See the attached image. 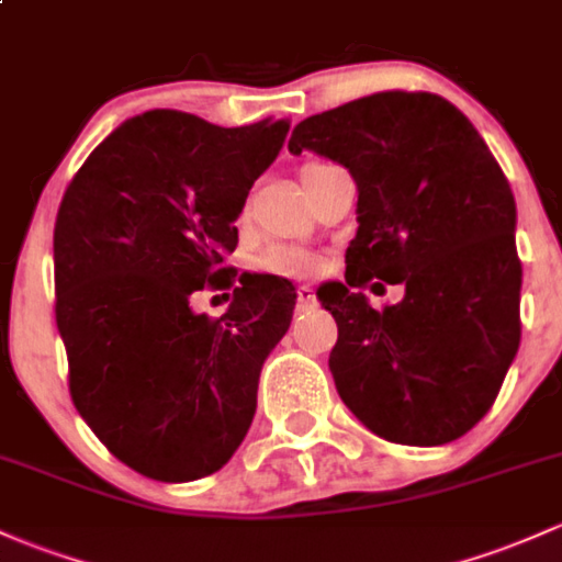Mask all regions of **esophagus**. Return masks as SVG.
Returning <instances> with one entry per match:
<instances>
[{"mask_svg": "<svg viewBox=\"0 0 562 562\" xmlns=\"http://www.w3.org/2000/svg\"><path fill=\"white\" fill-rule=\"evenodd\" d=\"M318 305L316 292L311 286H300L297 289V311H313Z\"/></svg>", "mask_w": 562, "mask_h": 562, "instance_id": "obj_1", "label": "esophagus"}]
</instances>
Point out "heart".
I'll return each instance as SVG.
<instances>
[{
    "instance_id": "heart-1",
    "label": "heart",
    "mask_w": 562,
    "mask_h": 562,
    "mask_svg": "<svg viewBox=\"0 0 562 562\" xmlns=\"http://www.w3.org/2000/svg\"><path fill=\"white\" fill-rule=\"evenodd\" d=\"M313 166V162H311ZM262 270L273 276H286V279H303V276H311L316 270L318 259L311 255V251L292 249V246H276L268 255L262 257Z\"/></svg>"
}]
</instances>
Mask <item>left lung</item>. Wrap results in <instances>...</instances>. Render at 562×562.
<instances>
[{"instance_id": "8db88e82", "label": "left lung", "mask_w": 562, "mask_h": 562, "mask_svg": "<svg viewBox=\"0 0 562 562\" xmlns=\"http://www.w3.org/2000/svg\"><path fill=\"white\" fill-rule=\"evenodd\" d=\"M340 162L359 190L329 370L356 418L389 442L463 437L496 402L520 348L517 206L469 117L437 93L385 90L303 120L289 153ZM402 282L375 312L353 288Z\"/></svg>"}]
</instances>
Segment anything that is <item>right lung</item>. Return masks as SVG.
Instances as JSON below:
<instances>
[{
	"instance_id": "add662e5",
	"label": "right lung",
	"mask_w": 562,
	"mask_h": 562,
	"mask_svg": "<svg viewBox=\"0 0 562 562\" xmlns=\"http://www.w3.org/2000/svg\"><path fill=\"white\" fill-rule=\"evenodd\" d=\"M286 134V120L220 128L144 112L114 128L64 192L53 262L71 402L106 450L149 480L220 472L255 418L294 286L240 281L220 318L190 300L231 273L222 262L238 246L233 222Z\"/></svg>"
}]
</instances>
